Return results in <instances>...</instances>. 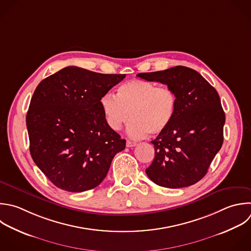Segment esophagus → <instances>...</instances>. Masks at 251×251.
Masks as SVG:
<instances>
[{
    "label": "esophagus",
    "instance_id": "esophagus-1",
    "mask_svg": "<svg viewBox=\"0 0 251 251\" xmlns=\"http://www.w3.org/2000/svg\"><path fill=\"white\" fill-rule=\"evenodd\" d=\"M135 145H136V142L130 141V140H126V147H133Z\"/></svg>",
    "mask_w": 251,
    "mask_h": 251
}]
</instances>
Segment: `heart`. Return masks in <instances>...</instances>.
Returning <instances> with one entry per match:
<instances>
[{
	"label": "heart",
	"mask_w": 251,
	"mask_h": 251,
	"mask_svg": "<svg viewBox=\"0 0 251 251\" xmlns=\"http://www.w3.org/2000/svg\"><path fill=\"white\" fill-rule=\"evenodd\" d=\"M177 103L174 89L143 79L128 80L119 86L117 95L106 93L100 99L106 122L113 130L121 129L133 119L127 132L134 138L165 131L175 119Z\"/></svg>",
	"instance_id": "b5f03b06"
}]
</instances>
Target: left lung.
I'll return each instance as SVG.
<instances>
[{
  "label": "left lung",
  "mask_w": 251,
  "mask_h": 251,
  "mask_svg": "<svg viewBox=\"0 0 251 251\" xmlns=\"http://www.w3.org/2000/svg\"><path fill=\"white\" fill-rule=\"evenodd\" d=\"M137 76L167 84L178 100L173 123L151 141L155 158L146 175L169 188L196 183L223 144L226 118L218 92L199 73L182 66Z\"/></svg>",
  "instance_id": "left-lung-1"
}]
</instances>
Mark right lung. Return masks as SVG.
<instances>
[{
    "instance_id": "1",
    "label": "right lung",
    "mask_w": 251,
    "mask_h": 251,
    "mask_svg": "<svg viewBox=\"0 0 251 251\" xmlns=\"http://www.w3.org/2000/svg\"><path fill=\"white\" fill-rule=\"evenodd\" d=\"M126 75L67 67L36 87L26 115L31 157L59 188L82 192L106 177L126 140L107 124L101 97Z\"/></svg>"
}]
</instances>
